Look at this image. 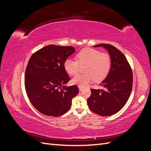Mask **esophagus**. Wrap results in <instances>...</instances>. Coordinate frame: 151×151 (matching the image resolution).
I'll list each match as a JSON object with an SVG mask.
<instances>
[{
	"label": "esophagus",
	"instance_id": "34e87169",
	"mask_svg": "<svg viewBox=\"0 0 151 151\" xmlns=\"http://www.w3.org/2000/svg\"><path fill=\"white\" fill-rule=\"evenodd\" d=\"M79 91H81L83 89V87H81V86H79Z\"/></svg>",
	"mask_w": 151,
	"mask_h": 151
}]
</instances>
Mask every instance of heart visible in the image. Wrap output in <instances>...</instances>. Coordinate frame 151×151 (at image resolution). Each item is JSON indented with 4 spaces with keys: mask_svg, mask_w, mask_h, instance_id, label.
<instances>
[{
    "mask_svg": "<svg viewBox=\"0 0 151 151\" xmlns=\"http://www.w3.org/2000/svg\"><path fill=\"white\" fill-rule=\"evenodd\" d=\"M77 58L78 62L72 58H67L63 63L64 69L70 75H75L78 72L79 65H85L84 74H77L72 79V83L74 84L84 87L93 80L99 82L108 76L110 70V56L98 50L84 48L77 55Z\"/></svg>",
    "mask_w": 151,
    "mask_h": 151,
    "instance_id": "1",
    "label": "heart"
}]
</instances>
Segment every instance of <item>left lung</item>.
I'll return each mask as SVG.
<instances>
[{
    "mask_svg": "<svg viewBox=\"0 0 151 151\" xmlns=\"http://www.w3.org/2000/svg\"><path fill=\"white\" fill-rule=\"evenodd\" d=\"M94 47H103L111 58V68L101 83L103 89H91L88 104L91 111L103 116L114 115L125 106L131 94L133 74L125 56L109 44H99Z\"/></svg>",
    "mask_w": 151,
    "mask_h": 151,
    "instance_id": "1",
    "label": "left lung"
}]
</instances>
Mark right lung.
Masks as SVG:
<instances>
[{
    "label": "right lung",
    "instance_id": "right-lung-1",
    "mask_svg": "<svg viewBox=\"0 0 151 151\" xmlns=\"http://www.w3.org/2000/svg\"><path fill=\"white\" fill-rule=\"evenodd\" d=\"M75 52L72 47L50 45L29 58L25 72L26 91L33 106L45 115H63L79 93L77 86H65L70 77L63 67L65 60Z\"/></svg>",
    "mask_w": 151,
    "mask_h": 151
}]
</instances>
